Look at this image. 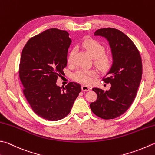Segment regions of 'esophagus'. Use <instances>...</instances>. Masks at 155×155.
Masks as SVG:
<instances>
[{"mask_svg": "<svg viewBox=\"0 0 155 155\" xmlns=\"http://www.w3.org/2000/svg\"><path fill=\"white\" fill-rule=\"evenodd\" d=\"M82 90L83 91H88L90 90V88L86 85H82Z\"/></svg>", "mask_w": 155, "mask_h": 155, "instance_id": "obj_1", "label": "esophagus"}]
</instances>
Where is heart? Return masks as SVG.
<instances>
[{
    "label": "heart",
    "mask_w": 155,
    "mask_h": 155,
    "mask_svg": "<svg viewBox=\"0 0 155 155\" xmlns=\"http://www.w3.org/2000/svg\"><path fill=\"white\" fill-rule=\"evenodd\" d=\"M83 48L89 55L94 58V64L100 71L107 72L110 69L113 63V58L110 54L105 52V47L98 41L94 39H87L81 44ZM75 55V50H72L68 57V62L72 64L73 62ZM95 74L93 71L81 70L74 74L76 81L84 84H88L91 81V77Z\"/></svg>",
    "instance_id": "heart-1"
}]
</instances>
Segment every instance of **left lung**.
Listing matches in <instances>:
<instances>
[{
	"mask_svg": "<svg viewBox=\"0 0 155 155\" xmlns=\"http://www.w3.org/2000/svg\"><path fill=\"white\" fill-rule=\"evenodd\" d=\"M94 35L107 39L113 63L107 77L103 79L111 84L110 89L105 91L94 87L93 91L97 95V99L90 104V107L102 119H114L125 113L136 97L142 74L141 56L131 39L120 30L99 29Z\"/></svg>",
	"mask_w": 155,
	"mask_h": 155,
	"instance_id": "8db88e82",
	"label": "left lung"
}]
</instances>
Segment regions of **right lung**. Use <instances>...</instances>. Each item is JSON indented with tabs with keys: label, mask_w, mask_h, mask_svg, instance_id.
Segmentation results:
<instances>
[{
	"label": "right lung",
	"mask_w": 155,
	"mask_h": 155,
	"mask_svg": "<svg viewBox=\"0 0 155 155\" xmlns=\"http://www.w3.org/2000/svg\"><path fill=\"white\" fill-rule=\"evenodd\" d=\"M71 42L67 31L51 28L30 38L21 54L19 72L24 95L33 111L48 121L67 116L81 91L77 83L63 89L56 84L67 65Z\"/></svg>",
	"instance_id": "1"
}]
</instances>
